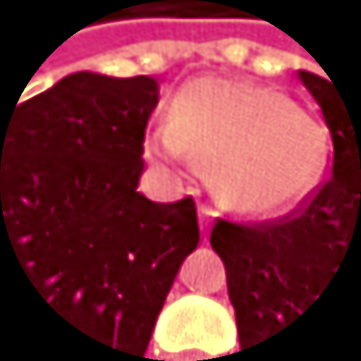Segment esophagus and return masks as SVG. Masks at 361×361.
<instances>
[{
	"mask_svg": "<svg viewBox=\"0 0 361 361\" xmlns=\"http://www.w3.org/2000/svg\"><path fill=\"white\" fill-rule=\"evenodd\" d=\"M214 217H217V214H214L211 204H202V208H199V220H202V235H204V238H208V232H211Z\"/></svg>",
	"mask_w": 361,
	"mask_h": 361,
	"instance_id": "1",
	"label": "esophagus"
}]
</instances>
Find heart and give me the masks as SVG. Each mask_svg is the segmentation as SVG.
I'll list each match as a JSON object with an SVG mask.
<instances>
[{"mask_svg": "<svg viewBox=\"0 0 361 361\" xmlns=\"http://www.w3.org/2000/svg\"><path fill=\"white\" fill-rule=\"evenodd\" d=\"M153 162L192 159L223 204L250 217H283L314 199L332 166L329 126L281 90L199 78L147 135Z\"/></svg>", "mask_w": 361, "mask_h": 361, "instance_id": "b5f03b06", "label": "heart"}]
</instances>
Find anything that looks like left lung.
<instances>
[{"mask_svg": "<svg viewBox=\"0 0 361 361\" xmlns=\"http://www.w3.org/2000/svg\"><path fill=\"white\" fill-rule=\"evenodd\" d=\"M332 132V174L307 204L271 223L217 220L211 247L226 265L247 361L271 356V338L332 290L361 283V87L298 71Z\"/></svg>", "mask_w": 361, "mask_h": 361, "instance_id": "obj_1", "label": "left lung"}]
</instances>
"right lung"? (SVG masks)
I'll return each mask as SVG.
<instances>
[{
	"label": "right lung",
	"mask_w": 361,
	"mask_h": 361,
	"mask_svg": "<svg viewBox=\"0 0 361 361\" xmlns=\"http://www.w3.org/2000/svg\"><path fill=\"white\" fill-rule=\"evenodd\" d=\"M157 102L153 78L96 71L0 102V290L41 323L56 361L144 359L199 244L192 199L138 192Z\"/></svg>",
	"instance_id": "add662e5"
}]
</instances>
